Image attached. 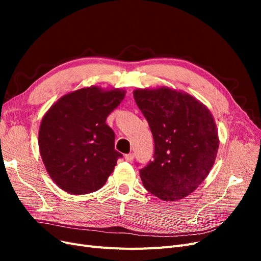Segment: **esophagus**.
<instances>
[{"label":"esophagus","mask_w":261,"mask_h":261,"mask_svg":"<svg viewBox=\"0 0 261 261\" xmlns=\"http://www.w3.org/2000/svg\"><path fill=\"white\" fill-rule=\"evenodd\" d=\"M134 153H127V154H125V160L126 161H128V162H132L133 160H134Z\"/></svg>","instance_id":"34e87169"}]
</instances>
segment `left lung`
I'll list each match as a JSON object with an SVG mask.
<instances>
[{"instance_id": "obj_1", "label": "left lung", "mask_w": 261, "mask_h": 261, "mask_svg": "<svg viewBox=\"0 0 261 261\" xmlns=\"http://www.w3.org/2000/svg\"><path fill=\"white\" fill-rule=\"evenodd\" d=\"M134 99L152 133L153 159L139 170L145 188L165 201L184 198L206 178L219 148L209 110L169 88L137 89Z\"/></svg>"}]
</instances>
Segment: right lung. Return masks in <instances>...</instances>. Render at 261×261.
<instances>
[{
    "instance_id": "1",
    "label": "right lung",
    "mask_w": 261,
    "mask_h": 261,
    "mask_svg": "<svg viewBox=\"0 0 261 261\" xmlns=\"http://www.w3.org/2000/svg\"><path fill=\"white\" fill-rule=\"evenodd\" d=\"M125 91L83 88L62 97L42 118L39 149L51 178L69 194L93 193L106 184L118 158L107 117Z\"/></svg>"
}]
</instances>
